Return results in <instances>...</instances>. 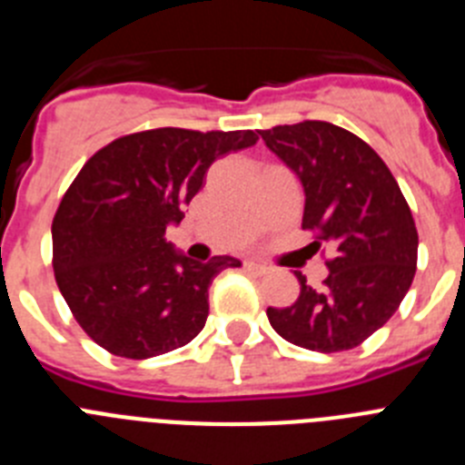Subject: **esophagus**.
Masks as SVG:
<instances>
[{
    "label": "esophagus",
    "mask_w": 465,
    "mask_h": 465,
    "mask_svg": "<svg viewBox=\"0 0 465 465\" xmlns=\"http://www.w3.org/2000/svg\"><path fill=\"white\" fill-rule=\"evenodd\" d=\"M244 268L253 274H268L270 272L268 265H262V262H256V261H246Z\"/></svg>",
    "instance_id": "esophagus-1"
}]
</instances>
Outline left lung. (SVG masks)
Returning a JSON list of instances; mask_svg holds the SVG:
<instances>
[{
  "mask_svg": "<svg viewBox=\"0 0 465 465\" xmlns=\"http://www.w3.org/2000/svg\"><path fill=\"white\" fill-rule=\"evenodd\" d=\"M305 191L302 230L332 252L323 289L295 272L291 307H268L270 326L312 351H344L380 331L417 272V228L398 182L361 137L326 121L258 130Z\"/></svg>",
  "mask_w": 465,
  "mask_h": 465,
  "instance_id": "1",
  "label": "left lung"
}]
</instances>
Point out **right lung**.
Returning a JSON list of instances; mask_svg holds the SVG:
<instances>
[{"instance_id":"1","label":"right lung","mask_w":465,"mask_h":465,"mask_svg":"<svg viewBox=\"0 0 465 465\" xmlns=\"http://www.w3.org/2000/svg\"><path fill=\"white\" fill-rule=\"evenodd\" d=\"M253 130L158 127L125 134L81 167L53 219V270L74 319L102 349L151 359L191 342L209 283L232 256L195 262L165 242L213 160L249 149Z\"/></svg>"}]
</instances>
